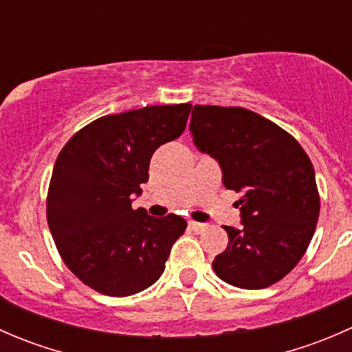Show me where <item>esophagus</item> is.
<instances>
[{"instance_id":"1","label":"esophagus","mask_w":352,"mask_h":352,"mask_svg":"<svg viewBox=\"0 0 352 352\" xmlns=\"http://www.w3.org/2000/svg\"><path fill=\"white\" fill-rule=\"evenodd\" d=\"M189 228H190V230H194V232H196V233H201V232H204L206 228H208V225H206V223L190 221V223H189Z\"/></svg>"}]
</instances>
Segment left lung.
Segmentation results:
<instances>
[{
  "label": "left lung",
  "mask_w": 352,
  "mask_h": 352,
  "mask_svg": "<svg viewBox=\"0 0 352 352\" xmlns=\"http://www.w3.org/2000/svg\"><path fill=\"white\" fill-rule=\"evenodd\" d=\"M190 136L236 190L242 226H225L228 247L212 269L228 285L262 289L283 279L310 245L320 212L315 170L296 140L242 107L194 105Z\"/></svg>",
  "instance_id": "8db88e82"
}]
</instances>
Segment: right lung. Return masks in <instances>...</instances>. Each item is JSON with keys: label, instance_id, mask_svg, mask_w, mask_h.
Here are the masks:
<instances>
[{"label": "right lung", "instance_id": "1", "mask_svg": "<svg viewBox=\"0 0 352 352\" xmlns=\"http://www.w3.org/2000/svg\"><path fill=\"white\" fill-rule=\"evenodd\" d=\"M190 104L151 105L105 116L78 131L56 160L47 223L71 272L107 296H129L158 281L175 240L177 214L133 209L156 148L184 133Z\"/></svg>", "mask_w": 352, "mask_h": 352}]
</instances>
